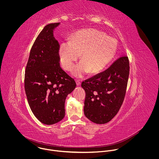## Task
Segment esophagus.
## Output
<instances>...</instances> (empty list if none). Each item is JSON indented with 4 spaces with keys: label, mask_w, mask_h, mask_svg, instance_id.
I'll use <instances>...</instances> for the list:
<instances>
[{
    "label": "esophagus",
    "mask_w": 159,
    "mask_h": 159,
    "mask_svg": "<svg viewBox=\"0 0 159 159\" xmlns=\"http://www.w3.org/2000/svg\"><path fill=\"white\" fill-rule=\"evenodd\" d=\"M76 85H77L78 86H79L81 85V82H80V80H76Z\"/></svg>",
    "instance_id": "34e87169"
}]
</instances>
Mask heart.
I'll list each match as a JSON object with an SVG mask.
<instances>
[{
	"label": "heart",
	"instance_id": "b5f03b06",
	"mask_svg": "<svg viewBox=\"0 0 159 159\" xmlns=\"http://www.w3.org/2000/svg\"><path fill=\"white\" fill-rule=\"evenodd\" d=\"M117 49V42L113 37L95 29H86L74 33L70 42L60 45L58 52L61 65L67 70L73 67L81 53V62L72 73L81 77L88 71L90 74L102 71L113 61Z\"/></svg>",
	"mask_w": 159,
	"mask_h": 159
}]
</instances>
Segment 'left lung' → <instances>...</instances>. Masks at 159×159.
Instances as JSON below:
<instances>
[{
  "instance_id": "1",
  "label": "left lung",
  "mask_w": 159,
  "mask_h": 159,
  "mask_svg": "<svg viewBox=\"0 0 159 159\" xmlns=\"http://www.w3.org/2000/svg\"><path fill=\"white\" fill-rule=\"evenodd\" d=\"M129 75V59L123 56L104 71L82 82L86 92L84 113L88 119L103 124L113 118L123 103Z\"/></svg>"
}]
</instances>
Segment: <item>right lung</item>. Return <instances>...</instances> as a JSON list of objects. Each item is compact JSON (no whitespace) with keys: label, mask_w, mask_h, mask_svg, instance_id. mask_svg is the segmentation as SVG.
Wrapping results in <instances>:
<instances>
[{"label":"right lung","mask_w":159,"mask_h":159,"mask_svg":"<svg viewBox=\"0 0 159 159\" xmlns=\"http://www.w3.org/2000/svg\"><path fill=\"white\" fill-rule=\"evenodd\" d=\"M60 24L46 25L32 46L25 71L24 88L36 118L52 125L65 116V102L76 88L75 80L60 67L59 45L53 30Z\"/></svg>","instance_id":"add662e5"}]
</instances>
